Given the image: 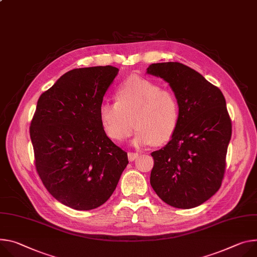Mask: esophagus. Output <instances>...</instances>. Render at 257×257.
Here are the masks:
<instances>
[{"label": "esophagus", "mask_w": 257, "mask_h": 257, "mask_svg": "<svg viewBox=\"0 0 257 257\" xmlns=\"http://www.w3.org/2000/svg\"><path fill=\"white\" fill-rule=\"evenodd\" d=\"M137 157H138V153H133V152H129L128 153V159H129L130 162L134 161Z\"/></svg>", "instance_id": "34e87169"}]
</instances>
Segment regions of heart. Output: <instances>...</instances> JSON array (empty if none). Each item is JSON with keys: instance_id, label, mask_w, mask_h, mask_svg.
Segmentation results:
<instances>
[{"instance_id": "b5f03b06", "label": "heart", "mask_w": 257, "mask_h": 257, "mask_svg": "<svg viewBox=\"0 0 257 257\" xmlns=\"http://www.w3.org/2000/svg\"><path fill=\"white\" fill-rule=\"evenodd\" d=\"M115 102L103 101L99 120L106 135L123 142L136 128L132 146L164 145L174 135L180 116L179 103L173 92L163 90L151 80L130 78L115 90Z\"/></svg>"}]
</instances>
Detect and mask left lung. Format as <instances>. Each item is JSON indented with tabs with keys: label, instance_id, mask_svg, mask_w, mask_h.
<instances>
[{
	"label": "left lung",
	"instance_id": "8db88e82",
	"mask_svg": "<svg viewBox=\"0 0 257 257\" xmlns=\"http://www.w3.org/2000/svg\"><path fill=\"white\" fill-rule=\"evenodd\" d=\"M147 73L169 84L180 109L170 142L152 153L151 185L172 207H197L219 190L224 175L231 137L224 96L201 74L179 62L153 63Z\"/></svg>",
	"mask_w": 257,
	"mask_h": 257
}]
</instances>
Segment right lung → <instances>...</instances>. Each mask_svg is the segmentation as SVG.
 <instances>
[{"label":"right lung","instance_id":"right-lung-1","mask_svg":"<svg viewBox=\"0 0 257 257\" xmlns=\"http://www.w3.org/2000/svg\"><path fill=\"white\" fill-rule=\"evenodd\" d=\"M119 68H75L40 96L30 133L36 168L47 191L76 210L104 204L128 165L106 136L99 106Z\"/></svg>","mask_w":257,"mask_h":257}]
</instances>
